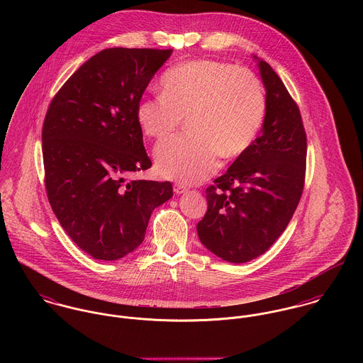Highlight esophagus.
I'll return each mask as SVG.
<instances>
[{
	"label": "esophagus",
	"mask_w": 363,
	"mask_h": 363,
	"mask_svg": "<svg viewBox=\"0 0 363 363\" xmlns=\"http://www.w3.org/2000/svg\"><path fill=\"white\" fill-rule=\"evenodd\" d=\"M173 191H174V194H183V193L187 191V189H186V186H183V184H180V183H176V184L173 186Z\"/></svg>",
	"instance_id": "34e87169"
}]
</instances>
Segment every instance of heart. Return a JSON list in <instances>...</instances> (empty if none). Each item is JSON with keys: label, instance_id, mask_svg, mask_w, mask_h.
I'll return each instance as SVG.
<instances>
[{"label": "heart", "instance_id": "1", "mask_svg": "<svg viewBox=\"0 0 363 363\" xmlns=\"http://www.w3.org/2000/svg\"><path fill=\"white\" fill-rule=\"evenodd\" d=\"M160 94L140 101L137 123L147 137L163 140L187 118L190 133L156 150L159 174L186 184L209 177L220 155L245 154L265 118L267 101L259 78L223 61L191 60L167 69L160 78Z\"/></svg>", "mask_w": 363, "mask_h": 363}]
</instances>
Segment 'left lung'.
Returning a JSON list of instances; mask_svg holds the SVG:
<instances>
[{
	"label": "left lung",
	"instance_id": "obj_1",
	"mask_svg": "<svg viewBox=\"0 0 363 363\" xmlns=\"http://www.w3.org/2000/svg\"><path fill=\"white\" fill-rule=\"evenodd\" d=\"M257 65L267 91L261 135L208 187L207 212L197 225L208 250L235 264L275 243L305 186L308 143L299 107L271 65L262 60Z\"/></svg>",
	"mask_w": 363,
	"mask_h": 363
}]
</instances>
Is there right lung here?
Here are the masks:
<instances>
[{"label": "right lung", "instance_id": "add662e5", "mask_svg": "<svg viewBox=\"0 0 363 363\" xmlns=\"http://www.w3.org/2000/svg\"><path fill=\"white\" fill-rule=\"evenodd\" d=\"M172 49H106L61 86L45 117L42 141L48 199L72 242L113 261L144 240L170 182L133 180L152 166L135 110Z\"/></svg>", "mask_w": 363, "mask_h": 363}]
</instances>
